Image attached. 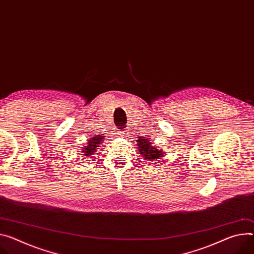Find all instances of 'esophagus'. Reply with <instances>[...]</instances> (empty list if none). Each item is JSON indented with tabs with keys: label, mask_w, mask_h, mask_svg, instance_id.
I'll return each instance as SVG.
<instances>
[{
	"label": "esophagus",
	"mask_w": 254,
	"mask_h": 254,
	"mask_svg": "<svg viewBox=\"0 0 254 254\" xmlns=\"http://www.w3.org/2000/svg\"><path fill=\"white\" fill-rule=\"evenodd\" d=\"M127 129H124V130H122V131L120 132V134H121V135H123V136H125V135H126V133H127Z\"/></svg>",
	"instance_id": "1"
}]
</instances>
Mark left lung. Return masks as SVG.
Listing matches in <instances>:
<instances>
[{
    "instance_id": "left-lung-1",
    "label": "left lung",
    "mask_w": 254,
    "mask_h": 254,
    "mask_svg": "<svg viewBox=\"0 0 254 254\" xmlns=\"http://www.w3.org/2000/svg\"><path fill=\"white\" fill-rule=\"evenodd\" d=\"M135 144L141 156L146 161H151V162H153V161H158V159H161L166 155L164 151L155 147L152 141L149 140L145 135L137 136V139H135Z\"/></svg>"
}]
</instances>
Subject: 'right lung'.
<instances>
[{
  "label": "right lung",
  "mask_w": 254,
  "mask_h": 254,
  "mask_svg": "<svg viewBox=\"0 0 254 254\" xmlns=\"http://www.w3.org/2000/svg\"><path fill=\"white\" fill-rule=\"evenodd\" d=\"M105 137H106V134L104 135H99L98 133L89 137L88 140V143L84 146V147H81L82 148V155H84L85 157H92V155H93L97 150H98V147H101V145L105 142Z\"/></svg>",
  "instance_id": "right-lung-1"
}]
</instances>
